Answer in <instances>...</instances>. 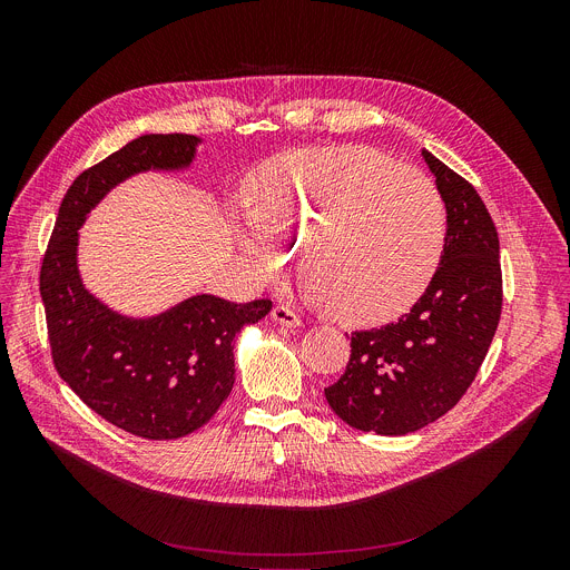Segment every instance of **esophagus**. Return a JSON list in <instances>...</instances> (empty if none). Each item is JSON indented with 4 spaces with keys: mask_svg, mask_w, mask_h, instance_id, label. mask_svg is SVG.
I'll return each instance as SVG.
<instances>
[{
    "mask_svg": "<svg viewBox=\"0 0 570 570\" xmlns=\"http://www.w3.org/2000/svg\"><path fill=\"white\" fill-rule=\"evenodd\" d=\"M271 317H273L277 324H282V327H291V330H295V327H299V324H302L299 315H297L291 306H284V304H277V306L273 308Z\"/></svg>",
    "mask_w": 570,
    "mask_h": 570,
    "instance_id": "esophagus-1",
    "label": "esophagus"
}]
</instances>
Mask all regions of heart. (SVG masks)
Listing matches in <instances>:
<instances>
[{
	"instance_id": "obj_1",
	"label": "heart",
	"mask_w": 570,
	"mask_h": 570,
	"mask_svg": "<svg viewBox=\"0 0 570 570\" xmlns=\"http://www.w3.org/2000/svg\"><path fill=\"white\" fill-rule=\"evenodd\" d=\"M236 238L266 279L282 277L297 250L313 306L376 324L409 311L431 284L446 209L426 174L376 148H302L257 174L253 214L238 218Z\"/></svg>"
}]
</instances>
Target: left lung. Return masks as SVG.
<instances>
[{
	"instance_id": "left-lung-1",
	"label": "left lung",
	"mask_w": 570,
	"mask_h": 570,
	"mask_svg": "<svg viewBox=\"0 0 570 570\" xmlns=\"http://www.w3.org/2000/svg\"><path fill=\"white\" fill-rule=\"evenodd\" d=\"M446 207L440 266L396 322L354 332L345 374L324 387L352 429L409 435L446 415L475 379L497 334L503 279L494 220L478 191L422 148Z\"/></svg>"
}]
</instances>
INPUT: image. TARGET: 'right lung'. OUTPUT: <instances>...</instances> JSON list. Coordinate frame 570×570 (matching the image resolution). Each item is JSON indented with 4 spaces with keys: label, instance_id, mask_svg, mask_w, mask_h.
Wrapping results in <instances>:
<instances>
[{
    "label": "right lung",
    "instance_id": "obj_1",
    "mask_svg": "<svg viewBox=\"0 0 570 570\" xmlns=\"http://www.w3.org/2000/svg\"><path fill=\"white\" fill-rule=\"evenodd\" d=\"M198 144L196 135H141L80 174L60 203L40 271L60 379L97 415L146 440H178L214 417L234 385L236 334L266 317L273 302L198 293L157 315H124L80 279L78 229L124 180L191 169Z\"/></svg>",
    "mask_w": 570,
    "mask_h": 570
}]
</instances>
